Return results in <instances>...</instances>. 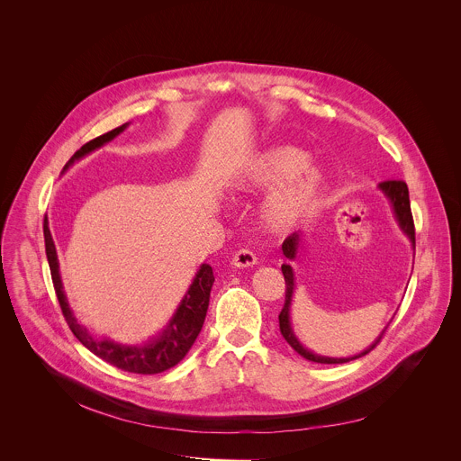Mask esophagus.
Here are the masks:
<instances>
[{
	"instance_id": "obj_1",
	"label": "esophagus",
	"mask_w": 461,
	"mask_h": 461,
	"mask_svg": "<svg viewBox=\"0 0 461 461\" xmlns=\"http://www.w3.org/2000/svg\"><path fill=\"white\" fill-rule=\"evenodd\" d=\"M232 264H234L236 267H250V266L258 264V258H256V254H254L252 250L241 249V250H238V252L232 256Z\"/></svg>"
}]
</instances>
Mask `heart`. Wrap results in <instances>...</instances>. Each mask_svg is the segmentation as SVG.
Returning <instances> with one entry per match:
<instances>
[{
	"label": "heart",
	"instance_id": "1",
	"mask_svg": "<svg viewBox=\"0 0 461 461\" xmlns=\"http://www.w3.org/2000/svg\"><path fill=\"white\" fill-rule=\"evenodd\" d=\"M309 156L296 147L278 145L249 159L236 177L240 188L282 185L266 198L261 209L264 225L273 232H287L300 225L316 207L325 190V174L307 163Z\"/></svg>",
	"mask_w": 461,
	"mask_h": 461
}]
</instances>
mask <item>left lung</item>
<instances>
[{
	"label": "left lung",
	"instance_id": "obj_1",
	"mask_svg": "<svg viewBox=\"0 0 461 461\" xmlns=\"http://www.w3.org/2000/svg\"><path fill=\"white\" fill-rule=\"evenodd\" d=\"M380 190L385 194V197L391 200L393 209H394L395 220L401 227V230L408 236V240L411 241V247L415 249V227H413V218H411V209H410V197H408V186L404 181H384L380 183ZM300 234L294 232L291 236L285 238V241L282 243V252L289 261L296 259L298 254V247H300ZM282 273H284V280H285V303L278 314V323H280V333L282 337L289 342V346L300 353L303 358L311 360V362H318V364H344L355 358H360L364 355H367L369 351H373L382 337L385 335V330L380 333V337L362 353L355 355V357H348V358H330V357H321V355H314L312 351H309L307 348L302 346V342L296 339L293 327H291V302H293V294H294V273L291 264H282Z\"/></svg>",
	"mask_w": 461,
	"mask_h": 461
}]
</instances>
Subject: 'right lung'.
<instances>
[{"instance_id":"obj_1","label":"right lung","mask_w":461,"mask_h":461,"mask_svg":"<svg viewBox=\"0 0 461 461\" xmlns=\"http://www.w3.org/2000/svg\"><path fill=\"white\" fill-rule=\"evenodd\" d=\"M128 126L130 124H122V126H119L112 131L104 132V134L90 140L88 143H85L68 159V163L64 167V172L70 165H74L77 159H81L83 156H86L92 150H95V149L103 147L104 143L112 141ZM44 243H46V256H48L51 278H53V285H55V291H57V298H59L62 314L66 318L70 331L76 335V339L86 349H90L94 355H97L104 362L119 367L122 371L134 373V375L163 373V371L174 367L176 364H179L186 357V353L194 346V342H195V339H197L198 333L202 330L205 314H207V307H209V294H211V287H212V282H214L212 267L209 264L200 266L190 289L186 291L185 298L181 300V305L177 307V311L172 316L167 329L163 330L156 339H152L145 344L128 346V344L113 342L110 339H95L88 330L85 329L83 325H79L77 320L74 318V314L68 307V302H67L66 293H64L60 269H59V256H57L53 236L50 232L48 218H44Z\"/></svg>"}]
</instances>
